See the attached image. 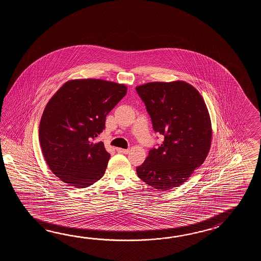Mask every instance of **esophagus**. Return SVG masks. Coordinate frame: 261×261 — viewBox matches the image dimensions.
<instances>
[{
  "mask_svg": "<svg viewBox=\"0 0 261 261\" xmlns=\"http://www.w3.org/2000/svg\"><path fill=\"white\" fill-rule=\"evenodd\" d=\"M117 151L118 153H122V154H128V149H122V148H117Z\"/></svg>",
  "mask_w": 261,
  "mask_h": 261,
  "instance_id": "esophagus-1",
  "label": "esophagus"
}]
</instances>
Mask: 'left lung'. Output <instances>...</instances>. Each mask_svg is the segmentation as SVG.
<instances>
[{"mask_svg":"<svg viewBox=\"0 0 261 261\" xmlns=\"http://www.w3.org/2000/svg\"><path fill=\"white\" fill-rule=\"evenodd\" d=\"M161 144L136 168L139 178L161 191L177 188L203 163L211 146L212 127L199 91L183 81L151 82L136 88Z\"/></svg>","mask_w":261,"mask_h":261,"instance_id":"obj_1","label":"left lung"}]
</instances>
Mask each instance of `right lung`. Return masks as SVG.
Returning a JSON list of instances; mask_svg holds the SVG:
<instances>
[{"instance_id": "obj_1", "label": "right lung", "mask_w": 261, "mask_h": 261, "mask_svg": "<svg viewBox=\"0 0 261 261\" xmlns=\"http://www.w3.org/2000/svg\"><path fill=\"white\" fill-rule=\"evenodd\" d=\"M126 93L124 85L77 79L50 99L40 121V144L50 170L62 182L84 189L103 176L110 154L96 139Z\"/></svg>"}]
</instances>
